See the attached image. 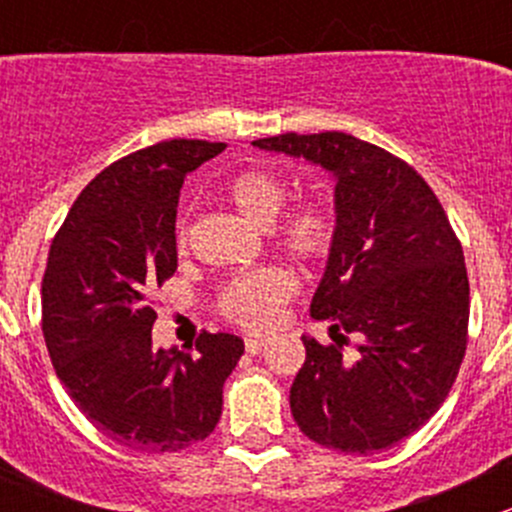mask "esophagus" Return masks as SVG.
Returning a JSON list of instances; mask_svg holds the SVG:
<instances>
[{
    "label": "esophagus",
    "mask_w": 512,
    "mask_h": 512,
    "mask_svg": "<svg viewBox=\"0 0 512 512\" xmlns=\"http://www.w3.org/2000/svg\"><path fill=\"white\" fill-rule=\"evenodd\" d=\"M270 344V337H245V349L250 354H260Z\"/></svg>",
    "instance_id": "1"
}]
</instances>
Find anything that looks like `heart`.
<instances>
[{
  "instance_id": "obj_1",
  "label": "heart",
  "mask_w": 512,
  "mask_h": 512,
  "mask_svg": "<svg viewBox=\"0 0 512 512\" xmlns=\"http://www.w3.org/2000/svg\"><path fill=\"white\" fill-rule=\"evenodd\" d=\"M227 200L260 227H272L280 218L287 200V188L275 173L262 168H250L237 173L227 183ZM277 237L289 252L299 257H322L334 240V215L322 200H302L285 223L277 227ZM178 247H185L188 230L178 225L175 232ZM297 289V280L289 270L267 267V270L247 272L235 277L220 297V309L227 319L250 329L270 327L280 317L282 304Z\"/></svg>"
}]
</instances>
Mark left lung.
Wrapping results in <instances>:
<instances>
[{
    "label": "left lung",
    "instance_id": "8db88e82",
    "mask_svg": "<svg viewBox=\"0 0 512 512\" xmlns=\"http://www.w3.org/2000/svg\"><path fill=\"white\" fill-rule=\"evenodd\" d=\"M252 146L334 178V240L309 304L314 319L332 322L334 344L302 334L294 421L334 451L396 446L441 409L466 354L468 275L446 210L409 163L349 133H285ZM347 333L362 342L354 362L341 354Z\"/></svg>",
    "mask_w": 512,
    "mask_h": 512
}]
</instances>
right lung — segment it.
I'll list each match as a JSON object with an SVG mask.
<instances>
[{
    "mask_svg": "<svg viewBox=\"0 0 512 512\" xmlns=\"http://www.w3.org/2000/svg\"><path fill=\"white\" fill-rule=\"evenodd\" d=\"M225 143L163 141L96 175L56 232L41 282V329L79 411L121 446L151 453L203 441L245 344L203 332L195 352L153 349L148 292L178 267L175 215L185 175Z\"/></svg>",
    "mask_w": 512,
    "mask_h": 512,
    "instance_id": "obj_1",
    "label": "right lung"
}]
</instances>
